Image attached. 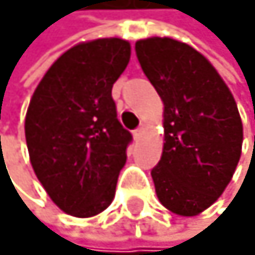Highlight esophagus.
<instances>
[{
    "instance_id": "esophagus-1",
    "label": "esophagus",
    "mask_w": 255,
    "mask_h": 255,
    "mask_svg": "<svg viewBox=\"0 0 255 255\" xmlns=\"http://www.w3.org/2000/svg\"><path fill=\"white\" fill-rule=\"evenodd\" d=\"M141 133H143V127H138L136 130H133V136H135V138H140Z\"/></svg>"
}]
</instances>
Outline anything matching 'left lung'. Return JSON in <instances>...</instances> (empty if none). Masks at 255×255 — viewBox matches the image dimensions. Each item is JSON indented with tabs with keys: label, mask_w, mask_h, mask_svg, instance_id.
Instances as JSON below:
<instances>
[{
	"label": "left lung",
	"mask_w": 255,
	"mask_h": 255,
	"mask_svg": "<svg viewBox=\"0 0 255 255\" xmlns=\"http://www.w3.org/2000/svg\"><path fill=\"white\" fill-rule=\"evenodd\" d=\"M135 51L165 104V145L151 170L156 196L171 213L196 216L223 194L238 166V105L216 69L188 44L150 37L136 41Z\"/></svg>",
	"instance_id": "obj_1"
}]
</instances>
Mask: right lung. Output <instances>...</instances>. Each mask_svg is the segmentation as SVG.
<instances>
[{
	"label": "right lung",
	"mask_w": 255,
	"mask_h": 255,
	"mask_svg": "<svg viewBox=\"0 0 255 255\" xmlns=\"http://www.w3.org/2000/svg\"><path fill=\"white\" fill-rule=\"evenodd\" d=\"M130 44L95 39L64 52L39 82L26 114L37 180L64 213L90 218L109 208L131 133L117 119L112 87Z\"/></svg>",
	"instance_id": "right-lung-1"
}]
</instances>
